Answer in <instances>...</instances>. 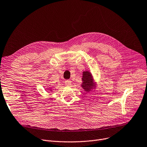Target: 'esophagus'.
<instances>
[{
  "instance_id": "34e87169",
  "label": "esophagus",
  "mask_w": 147,
  "mask_h": 147,
  "mask_svg": "<svg viewBox=\"0 0 147 147\" xmlns=\"http://www.w3.org/2000/svg\"><path fill=\"white\" fill-rule=\"evenodd\" d=\"M71 80H65V85L66 86H70L71 85Z\"/></svg>"
}]
</instances>
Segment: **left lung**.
Listing matches in <instances>:
<instances>
[{
    "label": "left lung",
    "instance_id": "1",
    "mask_svg": "<svg viewBox=\"0 0 147 147\" xmlns=\"http://www.w3.org/2000/svg\"><path fill=\"white\" fill-rule=\"evenodd\" d=\"M82 81V88L85 89V91L87 92L90 91L91 89L94 86V81L91 74L87 71L83 72Z\"/></svg>",
    "mask_w": 147,
    "mask_h": 147
}]
</instances>
